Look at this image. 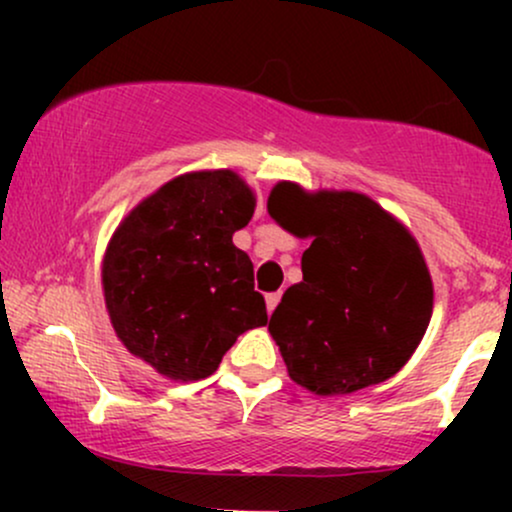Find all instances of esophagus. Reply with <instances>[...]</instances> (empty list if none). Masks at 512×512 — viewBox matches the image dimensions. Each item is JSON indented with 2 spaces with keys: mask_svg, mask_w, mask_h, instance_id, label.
<instances>
[{
  "mask_svg": "<svg viewBox=\"0 0 512 512\" xmlns=\"http://www.w3.org/2000/svg\"><path fill=\"white\" fill-rule=\"evenodd\" d=\"M279 301H281V293L276 291V293H267V313L272 315L274 313V308L276 305H279Z\"/></svg>",
  "mask_w": 512,
  "mask_h": 512,
  "instance_id": "esophagus-1",
  "label": "esophagus"
}]
</instances>
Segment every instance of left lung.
Wrapping results in <instances>:
<instances>
[{"mask_svg": "<svg viewBox=\"0 0 512 512\" xmlns=\"http://www.w3.org/2000/svg\"><path fill=\"white\" fill-rule=\"evenodd\" d=\"M269 214L296 236L303 281L269 320L289 375L315 395H349L392 378L424 337L433 284L407 228L358 192L305 195L279 182Z\"/></svg>", "mask_w": 512, "mask_h": 512, "instance_id": "obj_1", "label": "left lung"}]
</instances>
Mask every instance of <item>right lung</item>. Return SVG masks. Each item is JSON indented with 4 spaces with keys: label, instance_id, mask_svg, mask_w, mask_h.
<instances>
[{
    "label": "right lung",
    "instance_id": "right-lung-1",
    "mask_svg": "<svg viewBox=\"0 0 512 512\" xmlns=\"http://www.w3.org/2000/svg\"><path fill=\"white\" fill-rule=\"evenodd\" d=\"M252 211L250 187L231 170L187 173L146 197L110 240V322L166 378H207L240 334L267 325L250 257L233 245Z\"/></svg>",
    "mask_w": 512,
    "mask_h": 512
}]
</instances>
